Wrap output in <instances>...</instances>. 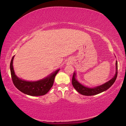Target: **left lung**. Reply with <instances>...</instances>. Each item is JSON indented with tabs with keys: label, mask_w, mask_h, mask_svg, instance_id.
Returning a JSON list of instances; mask_svg holds the SVG:
<instances>
[{
	"label": "left lung",
	"mask_w": 126,
	"mask_h": 126,
	"mask_svg": "<svg viewBox=\"0 0 126 126\" xmlns=\"http://www.w3.org/2000/svg\"><path fill=\"white\" fill-rule=\"evenodd\" d=\"M116 74L108 82L105 83L101 85V86L94 87V88H89V87H85L83 85L80 84L78 81L76 79V73L74 72L73 77H72V85L76 90L80 94L84 95H94L98 94L101 93L107 90L108 88H110L111 87L113 84L114 83L115 80H116L117 73H118V65H117V61L116 63Z\"/></svg>",
	"instance_id": "1"
}]
</instances>
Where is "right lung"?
<instances>
[{
  "mask_svg": "<svg viewBox=\"0 0 126 126\" xmlns=\"http://www.w3.org/2000/svg\"><path fill=\"white\" fill-rule=\"evenodd\" d=\"M14 57V56L13 57L10 62V68L13 82L16 88L25 94L32 96H39L47 93L52 87L55 77L59 69H57L49 76L39 80L32 82L22 80L15 74L13 65Z\"/></svg>",
  "mask_w": 126,
  "mask_h": 126,
  "instance_id": "1",
  "label": "right lung"
}]
</instances>
